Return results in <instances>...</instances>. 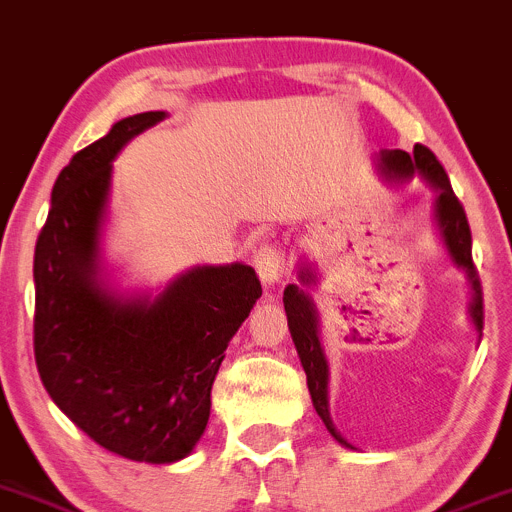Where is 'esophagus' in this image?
<instances>
[{"mask_svg":"<svg viewBox=\"0 0 512 512\" xmlns=\"http://www.w3.org/2000/svg\"><path fill=\"white\" fill-rule=\"evenodd\" d=\"M284 264V251H281L279 246H271V243L261 246L259 251H256V256H253V266H256L261 281H264L269 289L271 286L281 284V279H284Z\"/></svg>","mask_w":512,"mask_h":512,"instance_id":"obj_1","label":"esophagus"}]
</instances>
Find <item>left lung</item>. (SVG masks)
<instances>
[{
  "label": "left lung",
  "instance_id": "left-lung-1",
  "mask_svg": "<svg viewBox=\"0 0 512 512\" xmlns=\"http://www.w3.org/2000/svg\"><path fill=\"white\" fill-rule=\"evenodd\" d=\"M374 168L377 175L389 183V186H405L412 178H422L427 186L435 191V223L440 231L442 246H445L447 256L452 264L467 276L470 284L472 299L467 306L472 326L478 337H483V289H480V276L472 264V236H470V223H467L465 208L457 201L452 193L450 178H447L445 168L440 160L435 158L430 148L425 145H415V150L405 153V150H382L374 158ZM299 281L304 286L316 284V269L309 261H301L299 271H296ZM284 309L286 319H289V332L294 339V347L299 352L301 367L306 372V384H309L311 402H314L316 415L326 425L329 435L339 442L342 447H349L347 440L337 432L334 427L332 415H329V362H326L324 347H321V326H319V311H316L314 299L309 291L301 289L299 284H289L284 289Z\"/></svg>",
  "mask_w": 512,
  "mask_h": 512
}]
</instances>
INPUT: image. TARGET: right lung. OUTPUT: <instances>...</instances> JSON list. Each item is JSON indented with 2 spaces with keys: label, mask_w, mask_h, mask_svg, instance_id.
<instances>
[{
  "label": "right lung",
  "mask_w": 512,
  "mask_h": 512,
  "mask_svg": "<svg viewBox=\"0 0 512 512\" xmlns=\"http://www.w3.org/2000/svg\"><path fill=\"white\" fill-rule=\"evenodd\" d=\"M163 110L118 120L57 175L34 246V359L57 407L105 450L168 465L211 417L226 347L261 296L251 266H191L160 294H125L102 266L113 160Z\"/></svg>",
  "instance_id": "add662e5"
}]
</instances>
